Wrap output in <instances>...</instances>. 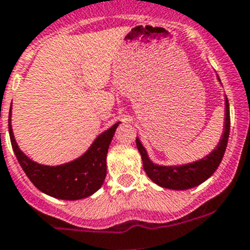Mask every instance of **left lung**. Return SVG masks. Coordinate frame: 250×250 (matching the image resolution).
<instances>
[{
	"mask_svg": "<svg viewBox=\"0 0 250 250\" xmlns=\"http://www.w3.org/2000/svg\"><path fill=\"white\" fill-rule=\"evenodd\" d=\"M218 81H220V78H218ZM225 124H223V132L220 142L211 153L192 163H187V165L182 166L156 165L149 159L147 151L142 146L139 137H136V146L140 154H141L144 169L147 177L159 187L173 190L191 189V188L198 187L201 183L208 180L220 166L223 154H225L226 147H227L230 126L229 104H228L227 97L225 98Z\"/></svg>",
	"mask_w": 250,
	"mask_h": 250,
	"instance_id": "obj_1",
	"label": "left lung"
}]
</instances>
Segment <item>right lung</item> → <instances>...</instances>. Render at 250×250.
Listing matches in <instances>:
<instances>
[{"label":"right lung","instance_id":"obj_1","mask_svg":"<svg viewBox=\"0 0 250 250\" xmlns=\"http://www.w3.org/2000/svg\"><path fill=\"white\" fill-rule=\"evenodd\" d=\"M9 109L8 130L12 148L21 167L30 182L44 194L61 200H80L97 191L106 175V153L119 124L102 132L81 157L60 166H45L34 162L17 145L11 125Z\"/></svg>","mask_w":250,"mask_h":250}]
</instances>
